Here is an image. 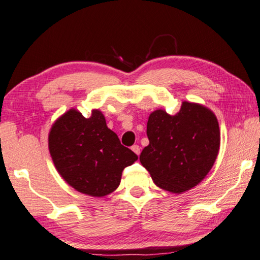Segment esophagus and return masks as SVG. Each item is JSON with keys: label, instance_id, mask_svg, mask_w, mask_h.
<instances>
[{"label": "esophagus", "instance_id": "34e87169", "mask_svg": "<svg viewBox=\"0 0 260 260\" xmlns=\"http://www.w3.org/2000/svg\"><path fill=\"white\" fill-rule=\"evenodd\" d=\"M132 151H133V152L135 153V154H140V152H141V148L139 145H133L132 146Z\"/></svg>", "mask_w": 260, "mask_h": 260}]
</instances>
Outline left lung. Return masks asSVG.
I'll return each instance as SVG.
<instances>
[{"instance_id": "1", "label": "left lung", "mask_w": 260, "mask_h": 260, "mask_svg": "<svg viewBox=\"0 0 260 260\" xmlns=\"http://www.w3.org/2000/svg\"><path fill=\"white\" fill-rule=\"evenodd\" d=\"M150 143L140 155L153 183L174 194L191 190L214 166L220 131L216 115L200 103L183 101L175 115L157 109L149 116Z\"/></svg>"}]
</instances>
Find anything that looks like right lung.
Segmentation results:
<instances>
[{"instance_id": "right-lung-1", "label": "right lung", "mask_w": 260, "mask_h": 260, "mask_svg": "<svg viewBox=\"0 0 260 260\" xmlns=\"http://www.w3.org/2000/svg\"><path fill=\"white\" fill-rule=\"evenodd\" d=\"M49 151L59 175L83 194L102 198L119 186L124 168L138 160L108 128L102 111L85 118L72 108L52 124Z\"/></svg>"}]
</instances>
